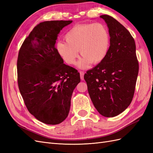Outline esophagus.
Listing matches in <instances>:
<instances>
[{
    "label": "esophagus",
    "instance_id": "1",
    "mask_svg": "<svg viewBox=\"0 0 153 153\" xmlns=\"http://www.w3.org/2000/svg\"><path fill=\"white\" fill-rule=\"evenodd\" d=\"M80 78H81V80H84V72H83V71H80Z\"/></svg>",
    "mask_w": 153,
    "mask_h": 153
}]
</instances>
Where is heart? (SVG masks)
Segmentation results:
<instances>
[{"mask_svg": "<svg viewBox=\"0 0 153 153\" xmlns=\"http://www.w3.org/2000/svg\"><path fill=\"white\" fill-rule=\"evenodd\" d=\"M66 41H59L56 49L64 61L74 64L80 53L77 63L79 68L89 67L92 62H101L108 53L110 35L106 27L100 23L80 24L73 27L65 36Z\"/></svg>", "mask_w": 153, "mask_h": 153, "instance_id": "obj_1", "label": "heart"}]
</instances>
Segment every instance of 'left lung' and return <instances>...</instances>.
I'll use <instances>...</instances> for the list:
<instances>
[{
  "label": "left lung",
  "mask_w": 153,
  "mask_h": 153,
  "mask_svg": "<svg viewBox=\"0 0 153 153\" xmlns=\"http://www.w3.org/2000/svg\"><path fill=\"white\" fill-rule=\"evenodd\" d=\"M110 34V47L102 61L84 75L94 107L104 117H112L130 105L138 73L135 40L129 32L109 15L100 16Z\"/></svg>",
  "instance_id": "left-lung-1"
}]
</instances>
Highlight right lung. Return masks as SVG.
Instances as JSON below:
<instances>
[{
  "mask_svg": "<svg viewBox=\"0 0 153 153\" xmlns=\"http://www.w3.org/2000/svg\"><path fill=\"white\" fill-rule=\"evenodd\" d=\"M72 20L41 22L24 40L17 61L18 84L29 112L38 121L58 124L68 117L76 69L64 64L55 47L58 34Z\"/></svg>",
  "mask_w": 153,
  "mask_h": 153,
  "instance_id": "add662e5",
  "label": "right lung"
}]
</instances>
